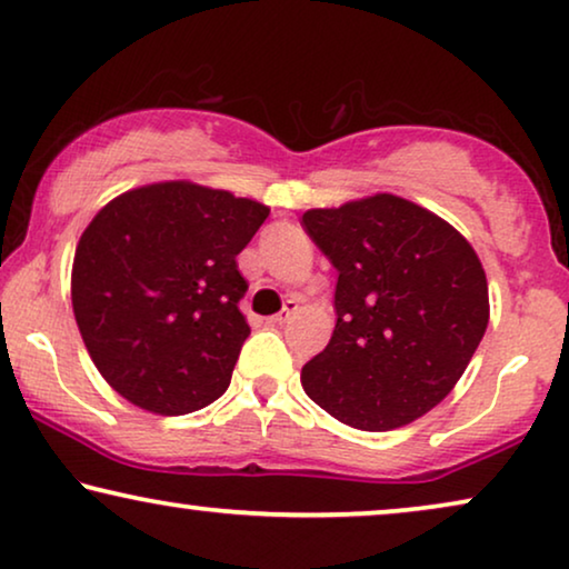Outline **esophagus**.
<instances>
[{
    "label": "esophagus",
    "mask_w": 569,
    "mask_h": 569,
    "mask_svg": "<svg viewBox=\"0 0 569 569\" xmlns=\"http://www.w3.org/2000/svg\"><path fill=\"white\" fill-rule=\"evenodd\" d=\"M296 311H299V301H296V299H288V301H286V307H283L281 311H278V315L270 317L268 322H270V325H283V322H288V319H291V317L296 315Z\"/></svg>",
    "instance_id": "obj_1"
}]
</instances>
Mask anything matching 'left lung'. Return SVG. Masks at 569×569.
<instances>
[{"label":"left lung","mask_w":569,"mask_h":569,"mask_svg":"<svg viewBox=\"0 0 569 569\" xmlns=\"http://www.w3.org/2000/svg\"><path fill=\"white\" fill-rule=\"evenodd\" d=\"M307 229L338 270L332 338L301 387L350 428H402L456 387L490 322L487 278L441 216L376 193L311 208Z\"/></svg>","instance_id":"8db88e82"}]
</instances>
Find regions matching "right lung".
Instances as JSON below:
<instances>
[{"label":"right lung","instance_id":"right-lung-1","mask_svg":"<svg viewBox=\"0 0 569 569\" xmlns=\"http://www.w3.org/2000/svg\"><path fill=\"white\" fill-rule=\"evenodd\" d=\"M270 208L186 180L118 196L90 221L71 307L90 358L141 410L188 415L227 391L250 325L237 254Z\"/></svg>","mask_w":569,"mask_h":569}]
</instances>
